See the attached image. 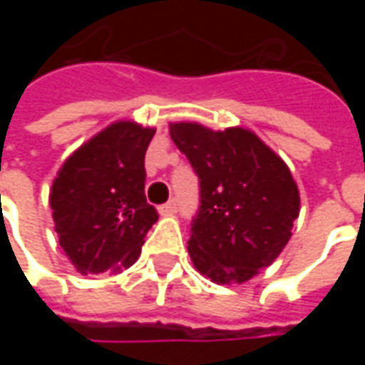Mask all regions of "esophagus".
Here are the masks:
<instances>
[{
  "label": "esophagus",
  "instance_id": "obj_1",
  "mask_svg": "<svg viewBox=\"0 0 365 365\" xmlns=\"http://www.w3.org/2000/svg\"><path fill=\"white\" fill-rule=\"evenodd\" d=\"M175 211H178V201H175V199H172V201H168V203L158 207L160 215H174Z\"/></svg>",
  "mask_w": 365,
  "mask_h": 365
}]
</instances>
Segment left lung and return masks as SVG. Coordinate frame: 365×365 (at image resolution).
I'll list each match as a JSON object with an SVG mask.
<instances>
[{
  "label": "left lung",
  "mask_w": 365,
  "mask_h": 365,
  "mask_svg": "<svg viewBox=\"0 0 365 365\" xmlns=\"http://www.w3.org/2000/svg\"><path fill=\"white\" fill-rule=\"evenodd\" d=\"M170 136L199 178L187 252L215 283H245L279 256L299 217L289 168L248 128L174 123Z\"/></svg>",
  "instance_id": "obj_1"
}]
</instances>
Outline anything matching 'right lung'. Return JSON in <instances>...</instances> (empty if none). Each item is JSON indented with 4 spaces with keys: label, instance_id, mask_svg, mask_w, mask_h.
Instances as JSON below:
<instances>
[{
    "label": "right lung",
    "instance_id": "1",
    "mask_svg": "<svg viewBox=\"0 0 365 365\" xmlns=\"http://www.w3.org/2000/svg\"><path fill=\"white\" fill-rule=\"evenodd\" d=\"M154 133L117 120L82 144L54 178V230L80 274L119 272L138 260L158 221L144 195V154Z\"/></svg>",
    "mask_w": 365,
    "mask_h": 365
}]
</instances>
